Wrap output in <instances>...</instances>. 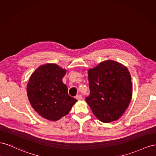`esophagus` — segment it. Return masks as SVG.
<instances>
[{
  "instance_id": "1",
  "label": "esophagus",
  "mask_w": 156,
  "mask_h": 156,
  "mask_svg": "<svg viewBox=\"0 0 156 156\" xmlns=\"http://www.w3.org/2000/svg\"><path fill=\"white\" fill-rule=\"evenodd\" d=\"M76 99L78 101H81L82 99V97L81 95H77L76 96Z\"/></svg>"
}]
</instances>
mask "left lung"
Returning <instances> with one entry per match:
<instances>
[{"mask_svg": "<svg viewBox=\"0 0 156 156\" xmlns=\"http://www.w3.org/2000/svg\"><path fill=\"white\" fill-rule=\"evenodd\" d=\"M90 95L86 98L95 116L103 123L116 121L125 112L133 94L127 68L113 60L101 62L87 71Z\"/></svg>", "mask_w": 156, "mask_h": 156, "instance_id": "obj_1", "label": "left lung"}]
</instances>
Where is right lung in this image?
I'll list each match as a JSON object with an SVG mask.
<instances>
[{
  "instance_id": "1",
  "label": "right lung",
  "mask_w": 156,
  "mask_h": 156,
  "mask_svg": "<svg viewBox=\"0 0 156 156\" xmlns=\"http://www.w3.org/2000/svg\"><path fill=\"white\" fill-rule=\"evenodd\" d=\"M66 73L57 64H44L31 74L27 86L30 105L50 121H57L67 115L78 101L69 95L67 86L62 81Z\"/></svg>"
}]
</instances>
